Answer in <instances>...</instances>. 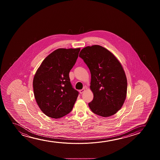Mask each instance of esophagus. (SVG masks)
I'll return each instance as SVG.
<instances>
[{
  "mask_svg": "<svg viewBox=\"0 0 160 160\" xmlns=\"http://www.w3.org/2000/svg\"><path fill=\"white\" fill-rule=\"evenodd\" d=\"M85 91V88H82V90H80V91H79V92H80V93L81 94H82V93H83Z\"/></svg>",
  "mask_w": 160,
  "mask_h": 160,
  "instance_id": "1",
  "label": "esophagus"
}]
</instances>
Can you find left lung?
I'll return each instance as SVG.
<instances>
[{
	"label": "left lung",
	"instance_id": "obj_1",
	"mask_svg": "<svg viewBox=\"0 0 160 160\" xmlns=\"http://www.w3.org/2000/svg\"><path fill=\"white\" fill-rule=\"evenodd\" d=\"M79 57L91 75L90 88L93 99L88 103L90 109L103 117L116 114L127 94V78L120 62L109 51L97 45L82 48Z\"/></svg>",
	"mask_w": 160,
	"mask_h": 160
}]
</instances>
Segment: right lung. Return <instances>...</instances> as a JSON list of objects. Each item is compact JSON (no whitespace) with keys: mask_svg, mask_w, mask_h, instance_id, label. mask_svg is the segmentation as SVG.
Wrapping results in <instances>:
<instances>
[{"mask_svg":"<svg viewBox=\"0 0 160 160\" xmlns=\"http://www.w3.org/2000/svg\"><path fill=\"white\" fill-rule=\"evenodd\" d=\"M80 48H58L44 59L33 79L38 105L46 116L59 118L69 114L79 92L72 88L69 73Z\"/></svg>","mask_w":160,"mask_h":160,"instance_id":"add662e5","label":"right lung"}]
</instances>
